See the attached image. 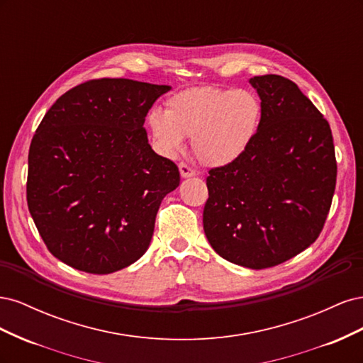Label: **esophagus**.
I'll return each instance as SVG.
<instances>
[{
    "label": "esophagus",
    "instance_id": "1",
    "mask_svg": "<svg viewBox=\"0 0 363 363\" xmlns=\"http://www.w3.org/2000/svg\"><path fill=\"white\" fill-rule=\"evenodd\" d=\"M179 169H180V175H182L183 179L194 177V175H195V171L189 167L188 163H184V162H182V163L179 164Z\"/></svg>",
    "mask_w": 363,
    "mask_h": 363
}]
</instances>
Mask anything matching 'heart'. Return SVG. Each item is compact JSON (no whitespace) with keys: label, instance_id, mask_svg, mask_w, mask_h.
<instances>
[{"label":"heart","instance_id":"heart-1","mask_svg":"<svg viewBox=\"0 0 363 363\" xmlns=\"http://www.w3.org/2000/svg\"><path fill=\"white\" fill-rule=\"evenodd\" d=\"M262 111L252 91L199 86L174 94L164 112L151 111L148 127L163 155L179 152L184 138L192 136L196 159L207 167H225L242 157L256 139Z\"/></svg>","mask_w":363,"mask_h":363}]
</instances>
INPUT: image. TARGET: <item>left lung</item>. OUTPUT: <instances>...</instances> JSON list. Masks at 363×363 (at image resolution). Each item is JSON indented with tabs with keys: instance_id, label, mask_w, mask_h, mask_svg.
Listing matches in <instances>:
<instances>
[{
	"instance_id": "1",
	"label": "left lung",
	"mask_w": 363,
	"mask_h": 363,
	"mask_svg": "<svg viewBox=\"0 0 363 363\" xmlns=\"http://www.w3.org/2000/svg\"><path fill=\"white\" fill-rule=\"evenodd\" d=\"M262 121L245 155L208 171L203 225L208 244L236 265H280L312 245L330 211L336 157L330 125L281 75L250 79Z\"/></svg>"
}]
</instances>
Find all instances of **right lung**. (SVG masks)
Segmentation results:
<instances>
[{"label": "right lung", "instance_id": "obj_1", "mask_svg": "<svg viewBox=\"0 0 363 363\" xmlns=\"http://www.w3.org/2000/svg\"><path fill=\"white\" fill-rule=\"evenodd\" d=\"M169 86L89 80L43 116L28 151L27 204L54 257L91 274L123 269L148 250L177 164L148 144L145 116Z\"/></svg>", "mask_w": 363, "mask_h": 363}]
</instances>
